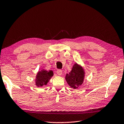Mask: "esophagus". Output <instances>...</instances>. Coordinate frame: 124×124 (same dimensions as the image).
<instances>
[{"mask_svg":"<svg viewBox=\"0 0 124 124\" xmlns=\"http://www.w3.org/2000/svg\"><path fill=\"white\" fill-rule=\"evenodd\" d=\"M56 72L58 75H61L62 74V70H60V69H58V70H57Z\"/></svg>","mask_w":124,"mask_h":124,"instance_id":"esophagus-1","label":"esophagus"}]
</instances>
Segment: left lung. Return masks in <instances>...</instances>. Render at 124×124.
<instances>
[{"mask_svg":"<svg viewBox=\"0 0 124 124\" xmlns=\"http://www.w3.org/2000/svg\"><path fill=\"white\" fill-rule=\"evenodd\" d=\"M85 72L83 68L77 64L73 66L71 71L66 75L65 79L68 85L74 89L81 85L83 83Z\"/></svg>","mask_w":124,"mask_h":124,"instance_id":"8db88e82","label":"left lung"}]
</instances>
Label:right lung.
Masks as SVG:
<instances>
[{
  "instance_id": "obj_1",
  "label": "right lung",
  "mask_w": 124,
  "mask_h": 124,
  "mask_svg": "<svg viewBox=\"0 0 124 124\" xmlns=\"http://www.w3.org/2000/svg\"><path fill=\"white\" fill-rule=\"evenodd\" d=\"M53 75V72L52 70L47 71L42 70L41 71H39L36 78V86L37 87H41L44 85H47Z\"/></svg>"
}]
</instances>
